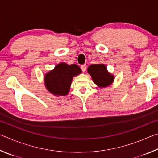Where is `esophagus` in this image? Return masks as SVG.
<instances>
[{
  "mask_svg": "<svg viewBox=\"0 0 158 158\" xmlns=\"http://www.w3.org/2000/svg\"><path fill=\"white\" fill-rule=\"evenodd\" d=\"M81 69L83 72H85V70H86V65H85V64H84V65H82L81 66Z\"/></svg>",
  "mask_w": 158,
  "mask_h": 158,
  "instance_id": "obj_1",
  "label": "esophagus"
}]
</instances>
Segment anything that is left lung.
I'll list each match as a JSON object with an SVG mask.
<instances>
[{
  "mask_svg": "<svg viewBox=\"0 0 158 158\" xmlns=\"http://www.w3.org/2000/svg\"><path fill=\"white\" fill-rule=\"evenodd\" d=\"M88 73L92 77L95 84L100 87L107 86L114 81V76L108 73L106 66L103 64L90 65L88 68Z\"/></svg>",
  "mask_w": 158,
  "mask_h": 158,
  "instance_id": "8db88e82",
  "label": "left lung"
}]
</instances>
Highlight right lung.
<instances>
[{
    "instance_id": "add662e5",
    "label": "right lung",
    "mask_w": 158,
    "mask_h": 158,
    "mask_svg": "<svg viewBox=\"0 0 158 158\" xmlns=\"http://www.w3.org/2000/svg\"><path fill=\"white\" fill-rule=\"evenodd\" d=\"M81 73L78 65L59 63L52 71L46 74L44 83L47 90L56 95H65L68 93L73 77Z\"/></svg>"
}]
</instances>
